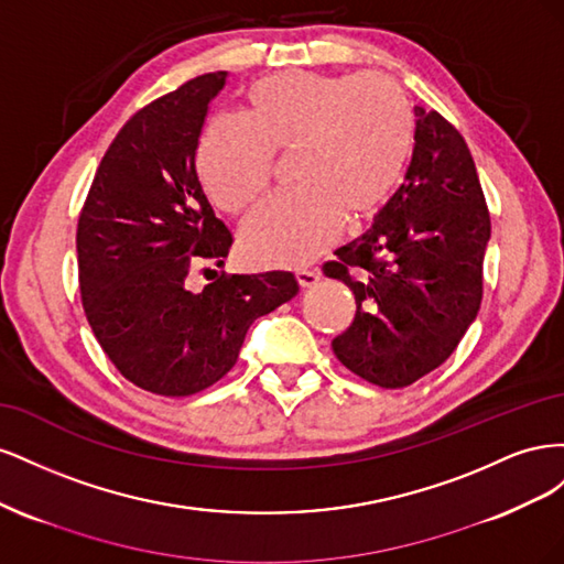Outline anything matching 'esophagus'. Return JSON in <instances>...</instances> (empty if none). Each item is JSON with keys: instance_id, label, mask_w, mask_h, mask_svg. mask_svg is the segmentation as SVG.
I'll return each mask as SVG.
<instances>
[{"instance_id": "1", "label": "esophagus", "mask_w": 564, "mask_h": 564, "mask_svg": "<svg viewBox=\"0 0 564 564\" xmlns=\"http://www.w3.org/2000/svg\"><path fill=\"white\" fill-rule=\"evenodd\" d=\"M296 280L301 286H315L319 282L317 270H296Z\"/></svg>"}]
</instances>
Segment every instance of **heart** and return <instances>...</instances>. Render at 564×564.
<instances>
[{
    "mask_svg": "<svg viewBox=\"0 0 564 564\" xmlns=\"http://www.w3.org/2000/svg\"><path fill=\"white\" fill-rule=\"evenodd\" d=\"M242 122L212 119L197 143V174L218 209L247 214L268 191L272 155H286L289 191L256 212L242 249L263 265H303L340 224L362 226L392 193L416 143L402 84L381 73L286 70L251 82Z\"/></svg>",
    "mask_w": 564,
    "mask_h": 564,
    "instance_id": "1",
    "label": "heart"
}]
</instances>
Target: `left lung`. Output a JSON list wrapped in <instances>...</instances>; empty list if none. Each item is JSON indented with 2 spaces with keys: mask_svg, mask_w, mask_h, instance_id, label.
Wrapping results in <instances>:
<instances>
[{
  "mask_svg": "<svg viewBox=\"0 0 564 564\" xmlns=\"http://www.w3.org/2000/svg\"><path fill=\"white\" fill-rule=\"evenodd\" d=\"M416 143L404 183L373 226L336 249L324 275L355 294V319L332 340L340 365L404 388L456 350L482 303L489 209L470 150L445 117L414 108ZM362 267L366 278H349Z\"/></svg>",
  "mask_w": 564,
  "mask_h": 564,
  "instance_id": "obj_1",
  "label": "left lung"
}]
</instances>
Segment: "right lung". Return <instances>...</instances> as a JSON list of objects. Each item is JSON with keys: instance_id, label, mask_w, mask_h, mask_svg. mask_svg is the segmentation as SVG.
Wrapping results in <instances>:
<instances>
[{"instance_id": "add662e5", "label": "right lung", "mask_w": 564, "mask_h": 564, "mask_svg": "<svg viewBox=\"0 0 564 564\" xmlns=\"http://www.w3.org/2000/svg\"><path fill=\"white\" fill-rule=\"evenodd\" d=\"M228 73L185 82L135 112L100 160L77 224L82 305L124 379L185 398L235 367L251 322L292 301V272L226 275L191 292L187 272L224 263L232 232L202 191L195 155Z\"/></svg>"}]
</instances>
